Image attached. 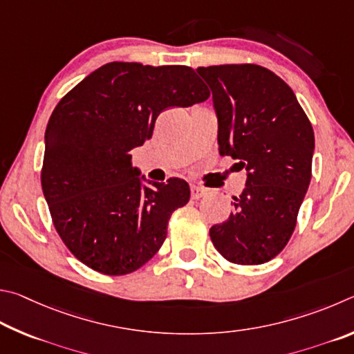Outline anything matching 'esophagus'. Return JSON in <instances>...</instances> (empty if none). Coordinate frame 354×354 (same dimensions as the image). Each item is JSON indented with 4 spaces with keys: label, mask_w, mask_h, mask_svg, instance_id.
<instances>
[{
    "label": "esophagus",
    "mask_w": 354,
    "mask_h": 354,
    "mask_svg": "<svg viewBox=\"0 0 354 354\" xmlns=\"http://www.w3.org/2000/svg\"><path fill=\"white\" fill-rule=\"evenodd\" d=\"M207 193L208 191L205 188L197 187V185H191V197H193V199H201V197H203Z\"/></svg>",
    "instance_id": "esophagus-1"
}]
</instances>
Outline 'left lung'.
Segmentation results:
<instances>
[{"instance_id": "8db88e82", "label": "left lung", "mask_w": 354, "mask_h": 354, "mask_svg": "<svg viewBox=\"0 0 354 354\" xmlns=\"http://www.w3.org/2000/svg\"><path fill=\"white\" fill-rule=\"evenodd\" d=\"M196 71L213 93L219 153L247 171L233 213L209 228V236L230 263L264 264L294 233L311 182L313 126L290 86L268 68L241 64Z\"/></svg>"}]
</instances>
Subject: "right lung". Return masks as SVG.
<instances>
[{"label": "right lung", "mask_w": 354, "mask_h": 354, "mask_svg": "<svg viewBox=\"0 0 354 354\" xmlns=\"http://www.w3.org/2000/svg\"><path fill=\"white\" fill-rule=\"evenodd\" d=\"M193 68L110 62L60 99L45 132L41 189L74 257L104 275H126L160 250L167 222L187 205L182 178L142 187L130 151L169 107L207 101Z\"/></svg>", "instance_id": "1"}]
</instances>
